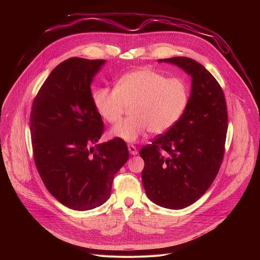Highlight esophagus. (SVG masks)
<instances>
[{
	"instance_id": "esophagus-1",
	"label": "esophagus",
	"mask_w": 260,
	"mask_h": 260,
	"mask_svg": "<svg viewBox=\"0 0 260 260\" xmlns=\"http://www.w3.org/2000/svg\"><path fill=\"white\" fill-rule=\"evenodd\" d=\"M127 148H128V151H129V153H131L132 155H136V154L138 153L136 146H134V145H132V144H128V145H127Z\"/></svg>"
}]
</instances>
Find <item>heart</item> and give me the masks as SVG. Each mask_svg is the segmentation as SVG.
I'll return each instance as SVG.
<instances>
[{
    "mask_svg": "<svg viewBox=\"0 0 260 260\" xmlns=\"http://www.w3.org/2000/svg\"><path fill=\"white\" fill-rule=\"evenodd\" d=\"M188 98V87L182 79H169L151 69L128 73L116 88L101 87L92 94L98 113L109 123L117 122L132 107V116L110 132L125 142H136L148 131L155 135L168 132L181 118Z\"/></svg>",
    "mask_w": 260,
    "mask_h": 260,
    "instance_id": "b5f03b06",
    "label": "heart"
}]
</instances>
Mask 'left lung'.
Here are the masks:
<instances>
[{"label":"left lung","instance_id":"8db88e82","mask_svg":"<svg viewBox=\"0 0 260 260\" xmlns=\"http://www.w3.org/2000/svg\"><path fill=\"white\" fill-rule=\"evenodd\" d=\"M191 76L184 113L166 134L144 146L142 183L154 204L173 210L197 202L211 186L224 155L228 108L221 86L197 60L177 56L158 59Z\"/></svg>","mask_w":260,"mask_h":260}]
</instances>
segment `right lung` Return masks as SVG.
<instances>
[{
	"label": "right lung",
	"instance_id": "right-lung-1",
	"mask_svg": "<svg viewBox=\"0 0 260 260\" xmlns=\"http://www.w3.org/2000/svg\"><path fill=\"white\" fill-rule=\"evenodd\" d=\"M105 62L81 57L63 60L41 86L30 111L37 170L47 190L76 211L103 205L110 198L115 174L129 157L121 139L96 144L104 123L90 84Z\"/></svg>",
	"mask_w": 260,
	"mask_h": 260
}]
</instances>
